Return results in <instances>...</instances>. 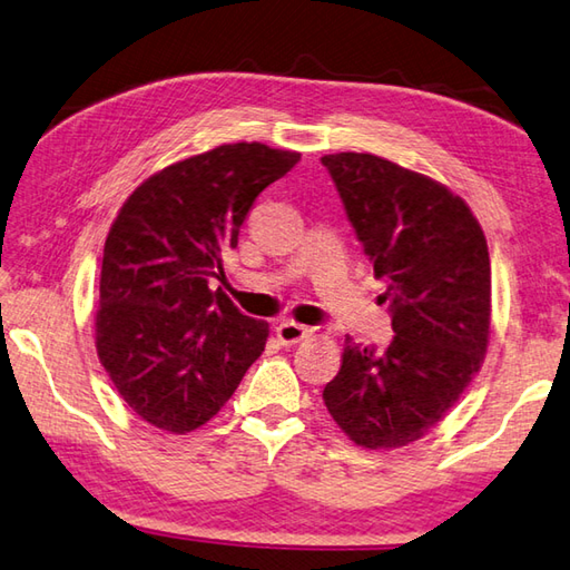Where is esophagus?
I'll use <instances>...</instances> for the list:
<instances>
[{"label": "esophagus", "mask_w": 570, "mask_h": 570, "mask_svg": "<svg viewBox=\"0 0 570 570\" xmlns=\"http://www.w3.org/2000/svg\"><path fill=\"white\" fill-rule=\"evenodd\" d=\"M308 336V328L301 326V323H294V321H286V323H278L276 326V338L282 345H294V343H301Z\"/></svg>", "instance_id": "esophagus-1"}]
</instances>
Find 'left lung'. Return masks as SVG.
I'll return each instance as SVG.
<instances>
[{
  "instance_id": "1",
  "label": "left lung",
  "mask_w": 570,
  "mask_h": 570,
  "mask_svg": "<svg viewBox=\"0 0 570 570\" xmlns=\"http://www.w3.org/2000/svg\"><path fill=\"white\" fill-rule=\"evenodd\" d=\"M345 215L377 278L395 338L387 348L345 338L323 403L348 438L393 450L425 438L484 363L492 266L462 197L371 153L323 155Z\"/></svg>"
}]
</instances>
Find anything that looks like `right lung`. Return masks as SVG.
<instances>
[{
  "instance_id": "obj_1",
  "label": "right lung",
  "mask_w": 570,
  "mask_h": 570,
  "mask_svg": "<svg viewBox=\"0 0 570 570\" xmlns=\"http://www.w3.org/2000/svg\"><path fill=\"white\" fill-rule=\"evenodd\" d=\"M301 153L232 142L167 165L120 207L100 266L96 351L128 407L185 434L225 407L269 323L212 292L262 189Z\"/></svg>"
}]
</instances>
